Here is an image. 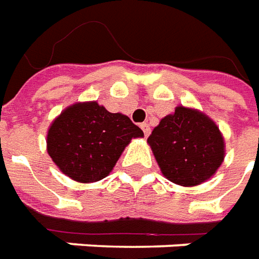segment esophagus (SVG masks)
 Wrapping results in <instances>:
<instances>
[{
	"label": "esophagus",
	"mask_w": 259,
	"mask_h": 259,
	"mask_svg": "<svg viewBox=\"0 0 259 259\" xmlns=\"http://www.w3.org/2000/svg\"><path fill=\"white\" fill-rule=\"evenodd\" d=\"M141 128H142V131H144L145 137H148V135L150 134L149 124H148V122H142V124H141Z\"/></svg>",
	"instance_id": "1"
}]
</instances>
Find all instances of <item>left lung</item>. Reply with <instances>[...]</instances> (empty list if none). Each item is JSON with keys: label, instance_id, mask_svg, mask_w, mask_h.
Segmentation results:
<instances>
[{"label": "left lung", "instance_id": "obj_1", "mask_svg": "<svg viewBox=\"0 0 259 259\" xmlns=\"http://www.w3.org/2000/svg\"><path fill=\"white\" fill-rule=\"evenodd\" d=\"M148 142L164 177L184 187L210 179L225 159V142L216 124L183 106L162 118Z\"/></svg>", "mask_w": 259, "mask_h": 259}]
</instances>
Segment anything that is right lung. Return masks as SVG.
Returning a JSON list of instances; mask_svg holds the SVG:
<instances>
[{"instance_id": "1", "label": "right lung", "mask_w": 259, "mask_h": 259, "mask_svg": "<svg viewBox=\"0 0 259 259\" xmlns=\"http://www.w3.org/2000/svg\"><path fill=\"white\" fill-rule=\"evenodd\" d=\"M139 137L142 130L126 115L110 113L96 102L76 103L51 124L47 152L68 177L93 183L109 176L124 148Z\"/></svg>"}]
</instances>
